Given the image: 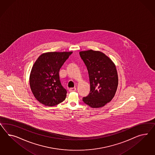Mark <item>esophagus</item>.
Listing matches in <instances>:
<instances>
[{
  "instance_id": "1",
  "label": "esophagus",
  "mask_w": 155,
  "mask_h": 155,
  "mask_svg": "<svg viewBox=\"0 0 155 155\" xmlns=\"http://www.w3.org/2000/svg\"><path fill=\"white\" fill-rule=\"evenodd\" d=\"M69 90L70 92H73V91H76V88L75 87H71V88H69Z\"/></svg>"
}]
</instances>
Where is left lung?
I'll list each match as a JSON object with an SVG mask.
<instances>
[{"label":"left lung","instance_id":"8db88e82","mask_svg":"<svg viewBox=\"0 0 155 155\" xmlns=\"http://www.w3.org/2000/svg\"><path fill=\"white\" fill-rule=\"evenodd\" d=\"M80 56L87 67L90 91L82 101L92 108L104 106L113 99L117 90L118 75L115 65L100 51H81Z\"/></svg>","mask_w":155,"mask_h":155}]
</instances>
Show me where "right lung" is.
Here are the masks:
<instances>
[{
  "instance_id": "right-lung-1",
  "label": "right lung",
  "mask_w": 155,
  "mask_h": 155,
  "mask_svg": "<svg viewBox=\"0 0 155 155\" xmlns=\"http://www.w3.org/2000/svg\"><path fill=\"white\" fill-rule=\"evenodd\" d=\"M72 52L43 54L34 63L30 75L34 96L41 104L52 107L63 102L67 90L62 86L59 71Z\"/></svg>"
}]
</instances>
